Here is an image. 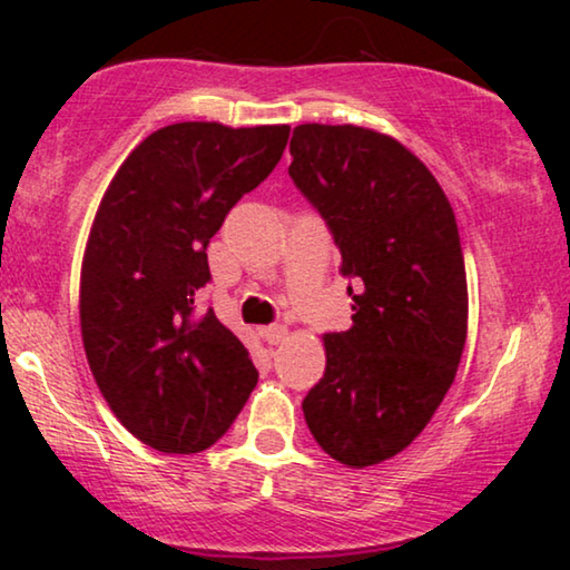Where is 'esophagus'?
I'll return each mask as SVG.
<instances>
[{
  "mask_svg": "<svg viewBox=\"0 0 570 570\" xmlns=\"http://www.w3.org/2000/svg\"><path fill=\"white\" fill-rule=\"evenodd\" d=\"M264 340L269 342V345H283L287 340V326L285 324H272L264 330Z\"/></svg>",
  "mask_w": 570,
  "mask_h": 570,
  "instance_id": "34e87169",
  "label": "esophagus"
}]
</instances>
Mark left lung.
Listing matches in <instances>:
<instances>
[{
    "label": "left lung",
    "mask_w": 570,
    "mask_h": 570,
    "mask_svg": "<svg viewBox=\"0 0 570 570\" xmlns=\"http://www.w3.org/2000/svg\"><path fill=\"white\" fill-rule=\"evenodd\" d=\"M293 184L324 217L353 279V326L324 337V379L303 400L318 446L347 466L407 449L454 384L466 340V277L446 194L396 139L301 124Z\"/></svg>",
    "instance_id": "obj_1"
}]
</instances>
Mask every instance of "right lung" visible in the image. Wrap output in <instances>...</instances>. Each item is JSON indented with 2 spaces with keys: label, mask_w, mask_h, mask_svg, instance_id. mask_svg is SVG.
Here are the masks:
<instances>
[{
  "label": "right lung",
  "mask_w": 570,
  "mask_h": 570,
  "mask_svg": "<svg viewBox=\"0 0 570 570\" xmlns=\"http://www.w3.org/2000/svg\"><path fill=\"white\" fill-rule=\"evenodd\" d=\"M291 127L170 124L142 139L100 199L80 279L82 345L108 407L147 446L197 454L256 386L213 308L209 238L283 158Z\"/></svg>",
  "instance_id": "right-lung-1"
}]
</instances>
